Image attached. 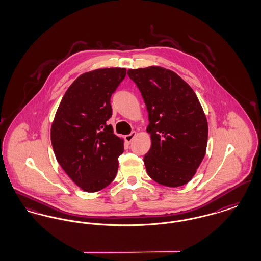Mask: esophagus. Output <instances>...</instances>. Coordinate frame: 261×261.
Returning <instances> with one entry per match:
<instances>
[{
    "label": "esophagus",
    "instance_id": "34e87169",
    "mask_svg": "<svg viewBox=\"0 0 261 261\" xmlns=\"http://www.w3.org/2000/svg\"><path fill=\"white\" fill-rule=\"evenodd\" d=\"M136 135L137 133L135 131L131 132L129 135H126V136H125V140H126V142H127V143H131V142H132V140L135 138Z\"/></svg>",
    "mask_w": 261,
    "mask_h": 261
}]
</instances>
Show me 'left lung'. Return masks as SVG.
<instances>
[{"label":"left lung","mask_w":261,"mask_h":261,"mask_svg":"<svg viewBox=\"0 0 261 261\" xmlns=\"http://www.w3.org/2000/svg\"><path fill=\"white\" fill-rule=\"evenodd\" d=\"M149 112L151 147L144 156L147 172L166 187L187 184L202 162L208 127L193 89L173 71L160 66L129 69Z\"/></svg>","instance_id":"obj_1"}]
</instances>
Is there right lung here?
Wrapping results in <instances>:
<instances>
[{
    "instance_id": "obj_1",
    "label": "right lung",
    "mask_w": 261,
    "mask_h": 261,
    "mask_svg": "<svg viewBox=\"0 0 261 261\" xmlns=\"http://www.w3.org/2000/svg\"><path fill=\"white\" fill-rule=\"evenodd\" d=\"M126 69L101 68L80 75L65 92L50 129L56 159L83 191L109 186L118 169L123 140L114 135L111 97Z\"/></svg>"
}]
</instances>
